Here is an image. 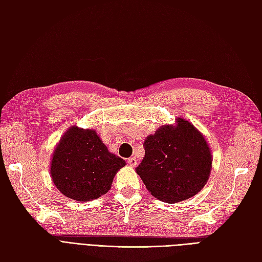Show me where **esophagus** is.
<instances>
[{
	"mask_svg": "<svg viewBox=\"0 0 262 262\" xmlns=\"http://www.w3.org/2000/svg\"><path fill=\"white\" fill-rule=\"evenodd\" d=\"M128 163H129L131 167H136L137 164H138V160L136 157H130V158H128Z\"/></svg>",
	"mask_w": 262,
	"mask_h": 262,
	"instance_id": "34e87169",
	"label": "esophagus"
}]
</instances>
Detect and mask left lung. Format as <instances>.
Returning a JSON list of instances; mask_svg holds the SVG:
<instances>
[{
    "label": "left lung",
    "mask_w": 262,
    "mask_h": 262,
    "mask_svg": "<svg viewBox=\"0 0 262 262\" xmlns=\"http://www.w3.org/2000/svg\"><path fill=\"white\" fill-rule=\"evenodd\" d=\"M145 155L136 168L156 199L177 203L207 184L212 168L211 149L203 134L185 119L163 125L144 141Z\"/></svg>",
    "instance_id": "8db88e82"
}]
</instances>
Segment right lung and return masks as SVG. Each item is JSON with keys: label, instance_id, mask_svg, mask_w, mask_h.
<instances>
[{"label": "right lung", "instance_id": "obj_1", "mask_svg": "<svg viewBox=\"0 0 262 262\" xmlns=\"http://www.w3.org/2000/svg\"><path fill=\"white\" fill-rule=\"evenodd\" d=\"M124 165V160L109 152L96 131L73 125L54 148L50 172L61 193L85 202L107 193Z\"/></svg>", "mask_w": 262, "mask_h": 262}]
</instances>
